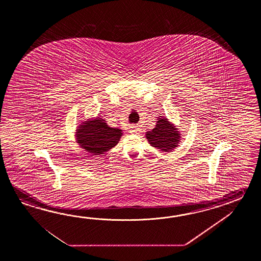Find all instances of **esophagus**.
Segmentation results:
<instances>
[{"instance_id": "esophagus-1", "label": "esophagus", "mask_w": 261, "mask_h": 261, "mask_svg": "<svg viewBox=\"0 0 261 261\" xmlns=\"http://www.w3.org/2000/svg\"><path fill=\"white\" fill-rule=\"evenodd\" d=\"M129 130H130V133H138L139 130H140V128H139L137 125H132V126L129 127Z\"/></svg>"}]
</instances>
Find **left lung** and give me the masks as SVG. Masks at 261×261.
Returning a JSON list of instances; mask_svg holds the SVG:
<instances>
[{
  "mask_svg": "<svg viewBox=\"0 0 261 261\" xmlns=\"http://www.w3.org/2000/svg\"><path fill=\"white\" fill-rule=\"evenodd\" d=\"M146 138L149 144L155 148L164 152H171V150L178 145L180 133L167 118L161 117L156 122L155 128L146 133Z\"/></svg>",
  "mask_w": 261,
  "mask_h": 261,
  "instance_id": "8db88e82",
  "label": "left lung"
}]
</instances>
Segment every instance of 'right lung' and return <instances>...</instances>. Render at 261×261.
Instances as JSON below:
<instances>
[{"instance_id":"add662e5","label":"right lung","mask_w":261,"mask_h":261,"mask_svg":"<svg viewBox=\"0 0 261 261\" xmlns=\"http://www.w3.org/2000/svg\"><path fill=\"white\" fill-rule=\"evenodd\" d=\"M121 129L110 128L106 120L96 118L84 121L76 132L77 143L91 155H100L117 145L122 133Z\"/></svg>"}]
</instances>
